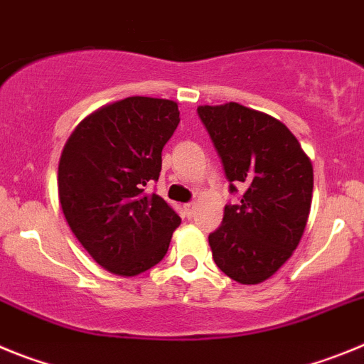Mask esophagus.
<instances>
[{
  "label": "esophagus",
  "instance_id": "obj_1",
  "mask_svg": "<svg viewBox=\"0 0 364 364\" xmlns=\"http://www.w3.org/2000/svg\"><path fill=\"white\" fill-rule=\"evenodd\" d=\"M184 211L189 218H193L195 213H197V204H195V202H188V204L184 205Z\"/></svg>",
  "mask_w": 364,
  "mask_h": 364
}]
</instances>
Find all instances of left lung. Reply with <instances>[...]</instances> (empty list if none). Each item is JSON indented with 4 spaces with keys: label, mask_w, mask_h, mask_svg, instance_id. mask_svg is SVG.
I'll return each mask as SVG.
<instances>
[{
    "label": "left lung",
    "mask_w": 364,
    "mask_h": 364,
    "mask_svg": "<svg viewBox=\"0 0 364 364\" xmlns=\"http://www.w3.org/2000/svg\"><path fill=\"white\" fill-rule=\"evenodd\" d=\"M198 118L220 156L230 193L210 233L215 264L240 284H259L290 259L306 228L314 167L284 124L240 104L204 105Z\"/></svg>",
    "instance_id": "1"
}]
</instances>
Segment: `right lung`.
Masks as SVG:
<instances>
[{
    "label": "right lung",
    "mask_w": 364,
    "mask_h": 364,
    "mask_svg": "<svg viewBox=\"0 0 364 364\" xmlns=\"http://www.w3.org/2000/svg\"><path fill=\"white\" fill-rule=\"evenodd\" d=\"M171 100L131 96L98 109L73 131L58 166L62 210L76 239L111 273L159 264L180 217L147 186L180 122Z\"/></svg>",
    "instance_id": "right-lung-1"
}]
</instances>
